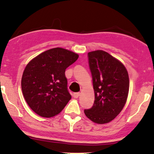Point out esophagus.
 Listing matches in <instances>:
<instances>
[{"label":"esophagus","mask_w":154,"mask_h":154,"mask_svg":"<svg viewBox=\"0 0 154 154\" xmlns=\"http://www.w3.org/2000/svg\"><path fill=\"white\" fill-rule=\"evenodd\" d=\"M79 96H80V93H79V92H76V93H73V97L75 99H77L78 97H79Z\"/></svg>","instance_id":"obj_1"}]
</instances>
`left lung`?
<instances>
[{
	"label": "left lung",
	"mask_w": 154,
	"mask_h": 154,
	"mask_svg": "<svg viewBox=\"0 0 154 154\" xmlns=\"http://www.w3.org/2000/svg\"><path fill=\"white\" fill-rule=\"evenodd\" d=\"M94 90V102L85 109L86 116L97 124H105L123 109L129 91V76L120 61L103 50L88 53Z\"/></svg>",
	"instance_id": "obj_1"
}]
</instances>
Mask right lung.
Here are the masks:
<instances>
[{
	"label": "right lung",
	"mask_w": 154,
	"mask_h": 154,
	"mask_svg": "<svg viewBox=\"0 0 154 154\" xmlns=\"http://www.w3.org/2000/svg\"><path fill=\"white\" fill-rule=\"evenodd\" d=\"M78 58L75 52L56 48L39 54L27 64L21 89L28 105L38 115L55 116L71 99L65 72Z\"/></svg>",
	"instance_id": "1"
}]
</instances>
